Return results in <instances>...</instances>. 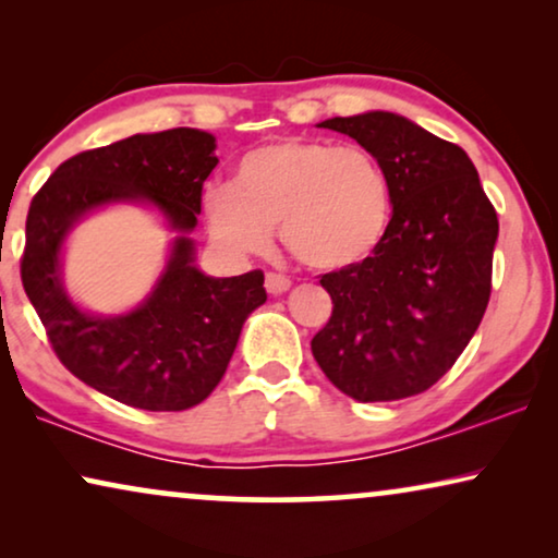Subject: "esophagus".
<instances>
[{
  "mask_svg": "<svg viewBox=\"0 0 558 558\" xmlns=\"http://www.w3.org/2000/svg\"><path fill=\"white\" fill-rule=\"evenodd\" d=\"M289 287H292V281H289L284 274H266V292L269 294H284L289 292Z\"/></svg>",
  "mask_w": 558,
  "mask_h": 558,
  "instance_id": "1",
  "label": "esophagus"
}]
</instances>
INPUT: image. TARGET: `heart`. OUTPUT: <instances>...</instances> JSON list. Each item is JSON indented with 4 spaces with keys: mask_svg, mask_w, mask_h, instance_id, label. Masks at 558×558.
Here are the masks:
<instances>
[{
    "mask_svg": "<svg viewBox=\"0 0 558 558\" xmlns=\"http://www.w3.org/2000/svg\"><path fill=\"white\" fill-rule=\"evenodd\" d=\"M205 223L228 256L271 248L274 228L302 264L340 271L376 254L391 223V185L361 147L289 136L246 151L233 185L203 193Z\"/></svg>",
    "mask_w": 558,
    "mask_h": 558,
    "instance_id": "1",
    "label": "heart"
}]
</instances>
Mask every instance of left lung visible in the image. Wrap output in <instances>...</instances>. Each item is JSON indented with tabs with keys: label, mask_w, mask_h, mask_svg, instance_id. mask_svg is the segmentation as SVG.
<instances>
[{
	"label": "left lung",
	"mask_w": 558,
	"mask_h": 558,
	"mask_svg": "<svg viewBox=\"0 0 558 558\" xmlns=\"http://www.w3.org/2000/svg\"><path fill=\"white\" fill-rule=\"evenodd\" d=\"M384 167L391 223L376 254L319 284L332 317L312 355L350 399L399 401L452 368L490 300L498 216L468 151L391 111L327 119Z\"/></svg>",
	"instance_id": "1"
}]
</instances>
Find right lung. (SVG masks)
I'll list each match as a JSON object with an SVG mask.
<instances>
[{
  "mask_svg": "<svg viewBox=\"0 0 558 558\" xmlns=\"http://www.w3.org/2000/svg\"><path fill=\"white\" fill-rule=\"evenodd\" d=\"M218 165L216 136L201 129L134 134L65 159L33 197L22 287L60 363L126 407L185 411L208 399L239 345L243 323L266 302L264 274L208 277L195 264L203 182ZM149 204L175 241L158 284L121 316L78 308L62 284V246L90 211Z\"/></svg>",
  "mask_w": 558,
  "mask_h": 558,
  "instance_id": "right-lung-1",
  "label": "right lung"
}]
</instances>
